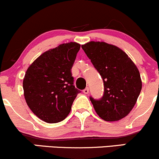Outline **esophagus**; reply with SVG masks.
<instances>
[{
	"instance_id": "34e87169",
	"label": "esophagus",
	"mask_w": 159,
	"mask_h": 159,
	"mask_svg": "<svg viewBox=\"0 0 159 159\" xmlns=\"http://www.w3.org/2000/svg\"><path fill=\"white\" fill-rule=\"evenodd\" d=\"M83 92H84V93H85V94L88 93H89V88H88V87H86L84 90H83Z\"/></svg>"
}]
</instances>
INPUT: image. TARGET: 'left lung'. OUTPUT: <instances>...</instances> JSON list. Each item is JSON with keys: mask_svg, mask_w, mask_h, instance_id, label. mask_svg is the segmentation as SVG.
Masks as SVG:
<instances>
[{"mask_svg": "<svg viewBox=\"0 0 159 159\" xmlns=\"http://www.w3.org/2000/svg\"><path fill=\"white\" fill-rule=\"evenodd\" d=\"M104 83L99 99H90L97 114L105 121H116L129 114L140 93L142 82L138 68L123 51L104 42L81 45Z\"/></svg>", "mask_w": 159, "mask_h": 159, "instance_id": "obj_1", "label": "left lung"}]
</instances>
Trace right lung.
<instances>
[{
  "label": "right lung",
  "mask_w": 159,
  "mask_h": 159,
  "mask_svg": "<svg viewBox=\"0 0 159 159\" xmlns=\"http://www.w3.org/2000/svg\"><path fill=\"white\" fill-rule=\"evenodd\" d=\"M80 47L76 43L60 45L43 53L27 69L23 81L25 100L32 112L46 123L64 120L81 93L71 72Z\"/></svg>",
  "instance_id": "obj_1"
}]
</instances>
